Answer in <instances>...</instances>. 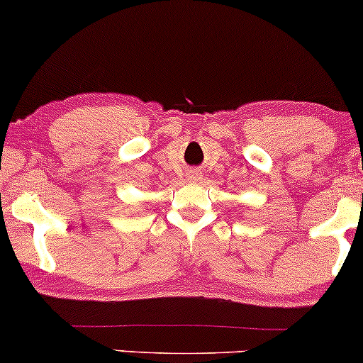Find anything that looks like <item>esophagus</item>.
<instances>
[{"label": "esophagus", "mask_w": 363, "mask_h": 363, "mask_svg": "<svg viewBox=\"0 0 363 363\" xmlns=\"http://www.w3.org/2000/svg\"><path fill=\"white\" fill-rule=\"evenodd\" d=\"M196 177H198V176H196V174H189V179H191V181H194Z\"/></svg>", "instance_id": "esophagus-1"}]
</instances>
